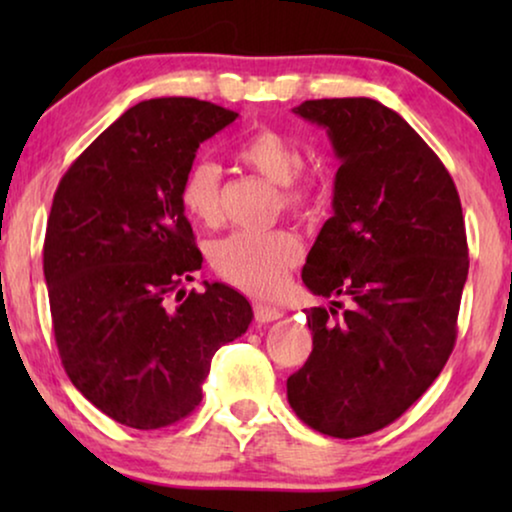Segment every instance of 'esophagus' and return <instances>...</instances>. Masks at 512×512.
<instances>
[{
  "instance_id": "34e87169",
  "label": "esophagus",
  "mask_w": 512,
  "mask_h": 512,
  "mask_svg": "<svg viewBox=\"0 0 512 512\" xmlns=\"http://www.w3.org/2000/svg\"><path fill=\"white\" fill-rule=\"evenodd\" d=\"M254 314L256 321H261V324H268V321H277L284 317V312L279 310V307L268 303H254Z\"/></svg>"
}]
</instances>
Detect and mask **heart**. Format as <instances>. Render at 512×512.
I'll list each match as a JSON object with an SVG mask.
<instances>
[{
	"instance_id": "heart-1",
	"label": "heart",
	"mask_w": 512,
	"mask_h": 512,
	"mask_svg": "<svg viewBox=\"0 0 512 512\" xmlns=\"http://www.w3.org/2000/svg\"><path fill=\"white\" fill-rule=\"evenodd\" d=\"M235 158L263 179L279 184V202L286 212L310 216L319 207L321 186L303 172V151L275 130H258L235 146ZM221 170L212 160L188 167L179 186V202L195 223L214 226L219 221ZM303 258V244L291 230L265 233L237 230L209 249V261L221 279L254 296H272L282 289L289 270Z\"/></svg>"
}]
</instances>
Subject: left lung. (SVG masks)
<instances>
[{
	"label": "left lung",
	"mask_w": 512,
	"mask_h": 512,
	"mask_svg": "<svg viewBox=\"0 0 512 512\" xmlns=\"http://www.w3.org/2000/svg\"><path fill=\"white\" fill-rule=\"evenodd\" d=\"M293 111L324 125L340 158L303 282L347 307L305 312L312 354L286 396L310 429L359 438L396 422L450 359L468 277L464 214L450 172L396 111L368 97Z\"/></svg>",
	"instance_id": "8db88e82"
}]
</instances>
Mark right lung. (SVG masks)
Instances as JSON below:
<instances>
[{
  "label": "right lung",
  "mask_w": 512,
  "mask_h": 512,
  "mask_svg": "<svg viewBox=\"0 0 512 512\" xmlns=\"http://www.w3.org/2000/svg\"><path fill=\"white\" fill-rule=\"evenodd\" d=\"M235 118L195 97L139 102L69 165L53 195L44 277L62 366L97 410L132 429L191 415L216 349L254 317L226 284L179 289L202 265L181 179L200 144Z\"/></svg>",
  "instance_id": "right-lung-1"
}]
</instances>
